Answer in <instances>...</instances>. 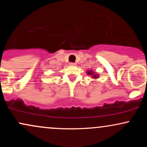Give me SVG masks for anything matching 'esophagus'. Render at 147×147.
I'll use <instances>...</instances> for the list:
<instances>
[{"label": "esophagus", "mask_w": 147, "mask_h": 147, "mask_svg": "<svg viewBox=\"0 0 147 147\" xmlns=\"http://www.w3.org/2000/svg\"><path fill=\"white\" fill-rule=\"evenodd\" d=\"M70 65H75L76 63H72V62H71V63H70Z\"/></svg>", "instance_id": "esophagus-1"}]
</instances>
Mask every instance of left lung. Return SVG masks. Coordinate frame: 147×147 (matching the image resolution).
<instances>
[{"instance_id": "left-lung-1", "label": "left lung", "mask_w": 147, "mask_h": 147, "mask_svg": "<svg viewBox=\"0 0 147 147\" xmlns=\"http://www.w3.org/2000/svg\"><path fill=\"white\" fill-rule=\"evenodd\" d=\"M87 75L91 76L92 79H97V78H98V77H99L98 74L95 73V72L92 71V70H88Z\"/></svg>"}]
</instances>
